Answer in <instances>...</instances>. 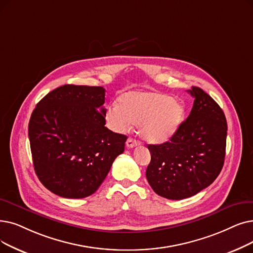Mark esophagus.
<instances>
[{"label": "esophagus", "instance_id": "esophagus-1", "mask_svg": "<svg viewBox=\"0 0 253 253\" xmlns=\"http://www.w3.org/2000/svg\"><path fill=\"white\" fill-rule=\"evenodd\" d=\"M137 145H138V141L135 140V139H133V138H131V137H129V138L126 140V147H127L128 149L134 148V147H136Z\"/></svg>", "mask_w": 253, "mask_h": 253}]
</instances>
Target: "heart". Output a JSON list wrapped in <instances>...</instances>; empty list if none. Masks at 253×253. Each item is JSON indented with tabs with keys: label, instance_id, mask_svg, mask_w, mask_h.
Wrapping results in <instances>:
<instances>
[{
	"label": "heart",
	"instance_id": "b5f03b06",
	"mask_svg": "<svg viewBox=\"0 0 253 253\" xmlns=\"http://www.w3.org/2000/svg\"><path fill=\"white\" fill-rule=\"evenodd\" d=\"M107 126L124 133L138 124L140 136L149 142L169 139L185 119V106L171 96L158 92L129 91L118 98L104 113Z\"/></svg>",
	"mask_w": 253,
	"mask_h": 253
}]
</instances>
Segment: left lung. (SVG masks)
Listing matches in <instances>:
<instances>
[{
  "instance_id": "8db88e82",
  "label": "left lung",
  "mask_w": 253,
  "mask_h": 253,
  "mask_svg": "<svg viewBox=\"0 0 253 253\" xmlns=\"http://www.w3.org/2000/svg\"><path fill=\"white\" fill-rule=\"evenodd\" d=\"M190 115L169 141L148 145L151 162L147 180L158 195L183 200L210 186L220 173L225 157L227 124L224 113L199 86Z\"/></svg>"
}]
</instances>
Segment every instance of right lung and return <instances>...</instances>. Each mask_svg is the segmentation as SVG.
<instances>
[{"mask_svg":"<svg viewBox=\"0 0 253 253\" xmlns=\"http://www.w3.org/2000/svg\"><path fill=\"white\" fill-rule=\"evenodd\" d=\"M103 86L65 84L37 103L29 122L39 181L66 199H84L104 181L127 136L107 129Z\"/></svg>","mask_w":253,"mask_h":253,"instance_id":"obj_1","label":"right lung"}]
</instances>
